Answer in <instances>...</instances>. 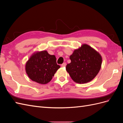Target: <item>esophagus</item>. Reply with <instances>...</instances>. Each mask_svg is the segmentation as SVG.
<instances>
[{"instance_id":"esophagus-1","label":"esophagus","mask_w":123,"mask_h":123,"mask_svg":"<svg viewBox=\"0 0 123 123\" xmlns=\"http://www.w3.org/2000/svg\"><path fill=\"white\" fill-rule=\"evenodd\" d=\"M66 66V62H64L62 64L61 66L62 67H65Z\"/></svg>"}]
</instances>
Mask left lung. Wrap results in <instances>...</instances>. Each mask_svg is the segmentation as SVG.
I'll return each mask as SVG.
<instances>
[{
  "mask_svg": "<svg viewBox=\"0 0 123 123\" xmlns=\"http://www.w3.org/2000/svg\"><path fill=\"white\" fill-rule=\"evenodd\" d=\"M71 62L66 69L76 83L85 84L91 81L101 68L102 56L87 44H83L70 56Z\"/></svg>",
  "mask_w": 123,
  "mask_h": 123,
  "instance_id": "left-lung-1",
  "label": "left lung"
}]
</instances>
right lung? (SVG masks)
I'll list each match as a JSON object with an SVG mask.
<instances>
[{"label": "right lung", "mask_w": 123, "mask_h": 123, "mask_svg": "<svg viewBox=\"0 0 123 123\" xmlns=\"http://www.w3.org/2000/svg\"><path fill=\"white\" fill-rule=\"evenodd\" d=\"M60 67L55 56L44 50L35 52L31 56L26 62L25 70L32 80L43 85L50 82Z\"/></svg>", "instance_id": "obj_1"}]
</instances>
